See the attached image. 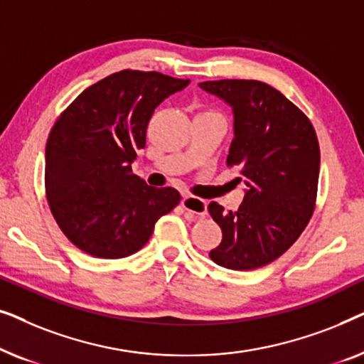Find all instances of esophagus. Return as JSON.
<instances>
[{
  "label": "esophagus",
  "mask_w": 364,
  "mask_h": 364,
  "mask_svg": "<svg viewBox=\"0 0 364 364\" xmlns=\"http://www.w3.org/2000/svg\"><path fill=\"white\" fill-rule=\"evenodd\" d=\"M182 207L186 208L188 213H193V215L202 217L207 213V202L203 200V198H198L196 196H183Z\"/></svg>",
  "instance_id": "1"
}]
</instances>
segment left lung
Returning a JSON list of instances; mask_svg holds the SVG:
<instances>
[{"mask_svg":"<svg viewBox=\"0 0 364 364\" xmlns=\"http://www.w3.org/2000/svg\"><path fill=\"white\" fill-rule=\"evenodd\" d=\"M233 109L227 166L240 168L247 192L238 210L217 202L208 213L222 228L210 250L217 265L255 270L283 255L298 240L315 210L320 144L306 114L275 87L253 79L198 84Z\"/></svg>","mask_w":364,"mask_h":364,"instance_id":"left-lung-1","label":"left lung"}]
</instances>
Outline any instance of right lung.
Here are the masks:
<instances>
[{"instance_id":"1","label":"right lung","mask_w":364,"mask_h":364,"mask_svg":"<svg viewBox=\"0 0 364 364\" xmlns=\"http://www.w3.org/2000/svg\"><path fill=\"white\" fill-rule=\"evenodd\" d=\"M188 79L124 71L101 79L61 112L46 142L44 187L69 242L97 258H124L146 245L154 225L176 208L173 187L147 186L132 172L154 109Z\"/></svg>"}]
</instances>
